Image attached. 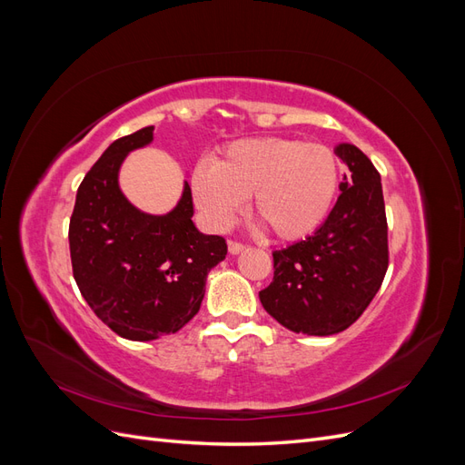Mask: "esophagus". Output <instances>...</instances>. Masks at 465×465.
<instances>
[{
	"mask_svg": "<svg viewBox=\"0 0 465 465\" xmlns=\"http://www.w3.org/2000/svg\"><path fill=\"white\" fill-rule=\"evenodd\" d=\"M246 250V246L244 244H241V242H234V241H229V252L232 256H236V254H242V252Z\"/></svg>",
	"mask_w": 465,
	"mask_h": 465,
	"instance_id": "esophagus-1",
	"label": "esophagus"
}]
</instances>
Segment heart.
<instances>
[{
    "mask_svg": "<svg viewBox=\"0 0 465 465\" xmlns=\"http://www.w3.org/2000/svg\"><path fill=\"white\" fill-rule=\"evenodd\" d=\"M335 153L291 137L241 139L211 164L193 168L195 205L213 229H227L244 200L279 241H299L318 229L337 190Z\"/></svg>",
    "mask_w": 465,
    "mask_h": 465,
    "instance_id": "heart-1",
    "label": "heart"
}]
</instances>
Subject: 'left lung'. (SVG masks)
Masks as SVG:
<instances>
[{"label": "left lung", "mask_w": 465, "mask_h": 465, "mask_svg": "<svg viewBox=\"0 0 465 465\" xmlns=\"http://www.w3.org/2000/svg\"><path fill=\"white\" fill-rule=\"evenodd\" d=\"M349 173L314 234L273 252V281L260 291L267 314L294 333L333 335L367 311L388 270L380 174L359 147H335Z\"/></svg>", "instance_id": "1"}]
</instances>
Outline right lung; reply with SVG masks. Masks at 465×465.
<instances>
[{"instance_id":"add662e5","label":"right lung","mask_w":465,"mask_h":465,"mask_svg":"<svg viewBox=\"0 0 465 465\" xmlns=\"http://www.w3.org/2000/svg\"><path fill=\"white\" fill-rule=\"evenodd\" d=\"M153 125L116 139L83 178L69 221V252L83 299L132 341L176 333L198 314L207 273L227 256L223 236L192 221V190L164 215L128 202L118 174L128 153L153 142Z\"/></svg>"}]
</instances>
